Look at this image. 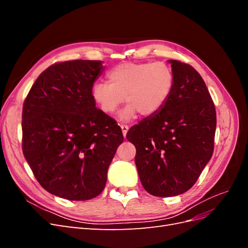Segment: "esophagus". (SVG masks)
<instances>
[{
    "label": "esophagus",
    "instance_id": "esophagus-1",
    "mask_svg": "<svg viewBox=\"0 0 248 248\" xmlns=\"http://www.w3.org/2000/svg\"><path fill=\"white\" fill-rule=\"evenodd\" d=\"M121 129H122L123 137L126 138V134H127V131H128V129H129V127L127 125H121Z\"/></svg>",
    "mask_w": 248,
    "mask_h": 248
}]
</instances>
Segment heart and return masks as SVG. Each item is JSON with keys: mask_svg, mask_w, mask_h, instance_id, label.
<instances>
[{"mask_svg": "<svg viewBox=\"0 0 248 248\" xmlns=\"http://www.w3.org/2000/svg\"><path fill=\"white\" fill-rule=\"evenodd\" d=\"M174 87L175 76L168 64L127 62L108 71V84H94L91 95L97 108L108 116L115 114L125 100L128 106L119 119L127 122L138 114L155 116L166 106Z\"/></svg>", "mask_w": 248, "mask_h": 248, "instance_id": "b5f03b06", "label": "heart"}]
</instances>
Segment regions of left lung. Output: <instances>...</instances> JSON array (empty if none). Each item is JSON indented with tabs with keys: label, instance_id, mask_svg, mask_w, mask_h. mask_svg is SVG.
<instances>
[{
	"label": "left lung",
	"instance_id": "left-lung-1",
	"mask_svg": "<svg viewBox=\"0 0 248 248\" xmlns=\"http://www.w3.org/2000/svg\"><path fill=\"white\" fill-rule=\"evenodd\" d=\"M175 76L170 99L155 116L132 126L127 140L136 146V166L144 188L155 197L190 189L211 159L216 111L200 73L168 60Z\"/></svg>",
	"mask_w": 248,
	"mask_h": 248
}]
</instances>
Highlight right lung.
<instances>
[{
    "instance_id": "1",
    "label": "right lung",
    "mask_w": 248,
    "mask_h": 248,
    "mask_svg": "<svg viewBox=\"0 0 248 248\" xmlns=\"http://www.w3.org/2000/svg\"><path fill=\"white\" fill-rule=\"evenodd\" d=\"M102 61L74 60L44 70L22 108V152L37 181L56 197L91 200L102 192L123 133L96 108L91 91Z\"/></svg>"
}]
</instances>
